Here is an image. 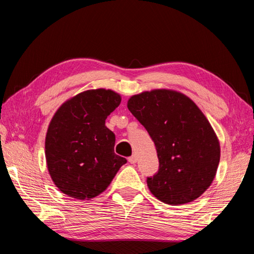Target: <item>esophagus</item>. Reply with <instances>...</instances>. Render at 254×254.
<instances>
[{
  "instance_id": "34e87169",
  "label": "esophagus",
  "mask_w": 254,
  "mask_h": 254,
  "mask_svg": "<svg viewBox=\"0 0 254 254\" xmlns=\"http://www.w3.org/2000/svg\"><path fill=\"white\" fill-rule=\"evenodd\" d=\"M136 161H137V157L135 155H132L131 157H128V163L130 164H135Z\"/></svg>"
}]
</instances>
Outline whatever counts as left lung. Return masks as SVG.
<instances>
[{"instance_id": "1", "label": "left lung", "mask_w": 254, "mask_h": 254, "mask_svg": "<svg viewBox=\"0 0 254 254\" xmlns=\"http://www.w3.org/2000/svg\"><path fill=\"white\" fill-rule=\"evenodd\" d=\"M127 109L155 143L159 169L147 187L170 205L192 202L212 185L220 159V145L204 113L185 94L153 89L132 96Z\"/></svg>"}]
</instances>
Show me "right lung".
<instances>
[{
	"mask_svg": "<svg viewBox=\"0 0 254 254\" xmlns=\"http://www.w3.org/2000/svg\"><path fill=\"white\" fill-rule=\"evenodd\" d=\"M120 102L121 96L111 89L85 90L62 104L51 119L45 143L48 171L69 197L98 196L127 163L115 154L116 136L106 127Z\"/></svg>",
	"mask_w": 254,
	"mask_h": 254,
	"instance_id": "add662e5",
	"label": "right lung"
}]
</instances>
